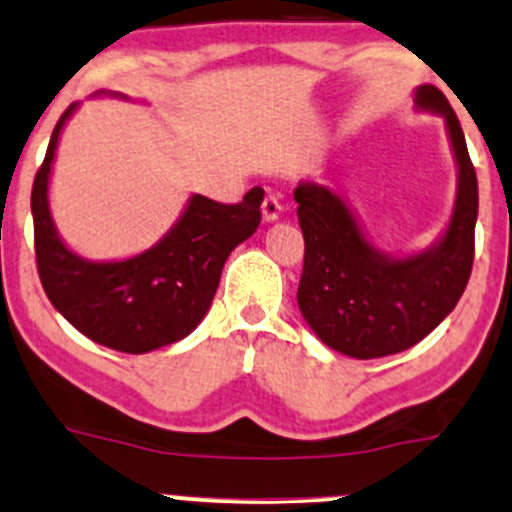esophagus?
Segmentation results:
<instances>
[{"label": "esophagus", "mask_w": 512, "mask_h": 512, "mask_svg": "<svg viewBox=\"0 0 512 512\" xmlns=\"http://www.w3.org/2000/svg\"><path fill=\"white\" fill-rule=\"evenodd\" d=\"M261 213H263V222H275V220H278L280 213H282V206H280L278 196L268 194L266 198H263Z\"/></svg>", "instance_id": "34e87169"}]
</instances>
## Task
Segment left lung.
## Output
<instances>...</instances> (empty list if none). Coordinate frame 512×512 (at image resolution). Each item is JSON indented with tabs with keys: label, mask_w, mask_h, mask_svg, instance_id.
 Instances as JSON below:
<instances>
[{
	"label": "left lung",
	"mask_w": 512,
	"mask_h": 512,
	"mask_svg": "<svg viewBox=\"0 0 512 512\" xmlns=\"http://www.w3.org/2000/svg\"><path fill=\"white\" fill-rule=\"evenodd\" d=\"M414 110L443 117L458 177L446 227L426 249L383 251L338 191L314 182L294 189L306 244L299 311L323 345L354 359L424 340L455 309L472 273L479 191L465 134L436 86L414 88Z\"/></svg>",
	"instance_id": "left-lung-1"
}]
</instances>
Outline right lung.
<instances>
[{"mask_svg": "<svg viewBox=\"0 0 512 512\" xmlns=\"http://www.w3.org/2000/svg\"><path fill=\"white\" fill-rule=\"evenodd\" d=\"M98 95L131 100L112 90ZM78 105H69L54 126L30 194L42 287L54 309L86 338L126 354L153 352L184 340L206 318L227 256L261 225L263 189H251L234 206L191 194L177 222L150 249L90 261L64 242L50 210L59 138Z\"/></svg>", "mask_w": 512, "mask_h": 512, "instance_id": "1", "label": "right lung"}]
</instances>
